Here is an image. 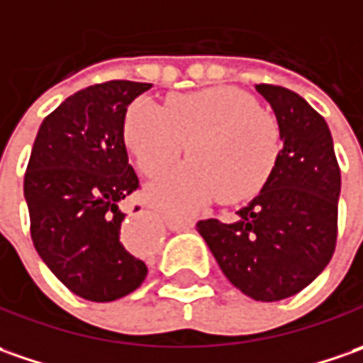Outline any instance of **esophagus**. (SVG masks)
<instances>
[{
    "label": "esophagus",
    "instance_id": "obj_1",
    "mask_svg": "<svg viewBox=\"0 0 363 363\" xmlns=\"http://www.w3.org/2000/svg\"><path fill=\"white\" fill-rule=\"evenodd\" d=\"M164 223H167V227H169L170 231H191L193 229V223L191 220H184L179 219V217H164Z\"/></svg>",
    "mask_w": 363,
    "mask_h": 363
}]
</instances>
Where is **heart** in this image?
Returning a JSON list of instances; mask_svg holds the SVG:
<instances>
[{"instance_id": "heart-1", "label": "heart", "mask_w": 363, "mask_h": 363, "mask_svg": "<svg viewBox=\"0 0 363 363\" xmlns=\"http://www.w3.org/2000/svg\"><path fill=\"white\" fill-rule=\"evenodd\" d=\"M122 136L146 177L164 174L186 144L191 160L146 191L152 205L177 215L217 196L239 201L253 194L281 150L275 116L235 88L172 96L164 108L136 102L124 116Z\"/></svg>"}]
</instances>
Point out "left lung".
Masks as SVG:
<instances>
[{
    "label": "left lung",
    "mask_w": 363,
    "mask_h": 363,
    "mask_svg": "<svg viewBox=\"0 0 363 363\" xmlns=\"http://www.w3.org/2000/svg\"><path fill=\"white\" fill-rule=\"evenodd\" d=\"M255 90L279 124L277 164L231 223L199 220L196 231L239 291L279 301L306 289L330 263L342 177L323 116L287 88L255 84Z\"/></svg>",
    "instance_id": "1"
}]
</instances>
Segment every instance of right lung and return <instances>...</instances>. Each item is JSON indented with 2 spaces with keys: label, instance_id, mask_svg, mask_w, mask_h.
<instances>
[{
  "label": "right lung",
  "instance_id": "1",
  "mask_svg": "<svg viewBox=\"0 0 363 363\" xmlns=\"http://www.w3.org/2000/svg\"><path fill=\"white\" fill-rule=\"evenodd\" d=\"M152 84L112 80L66 98L42 122L23 179L32 241L72 294L106 303L148 269L124 247L120 203L138 189L122 136L134 98Z\"/></svg>",
  "mask_w": 363,
  "mask_h": 363
}]
</instances>
